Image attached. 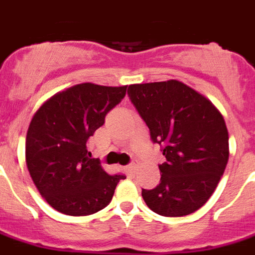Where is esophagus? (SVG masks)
Wrapping results in <instances>:
<instances>
[{"label": "esophagus", "instance_id": "1", "mask_svg": "<svg viewBox=\"0 0 255 255\" xmlns=\"http://www.w3.org/2000/svg\"><path fill=\"white\" fill-rule=\"evenodd\" d=\"M136 169H137L136 163H130V164L128 165V170H129L130 173H134V172H136Z\"/></svg>", "mask_w": 255, "mask_h": 255}]
</instances>
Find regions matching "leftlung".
Instances as JSON below:
<instances>
[{"label": "left lung", "mask_w": 255, "mask_h": 255, "mask_svg": "<svg viewBox=\"0 0 255 255\" xmlns=\"http://www.w3.org/2000/svg\"><path fill=\"white\" fill-rule=\"evenodd\" d=\"M128 95L163 146L160 183L142 190L146 205L164 217L194 213L208 201L229 161V130L212 101L176 79L130 85Z\"/></svg>", "instance_id": "8db88e82"}]
</instances>
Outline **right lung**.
Returning a JSON list of instances; mask_svg holds the SVG:
<instances>
[{
  "label": "right lung",
  "instance_id": "obj_1",
  "mask_svg": "<svg viewBox=\"0 0 255 255\" xmlns=\"http://www.w3.org/2000/svg\"><path fill=\"white\" fill-rule=\"evenodd\" d=\"M127 86L81 83L42 104L26 132L25 161L35 187L51 207L88 216L109 205L125 174L110 176L91 159L87 140L126 96Z\"/></svg>",
  "mask_w": 255,
  "mask_h": 255
}]
</instances>
